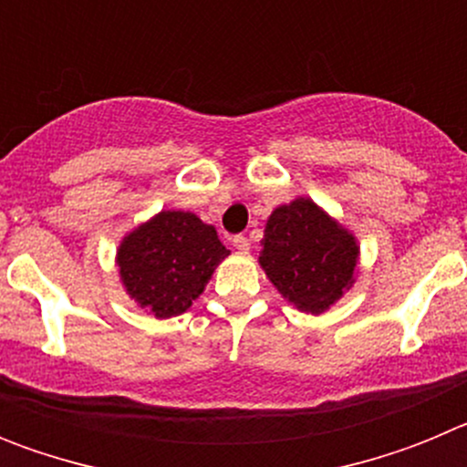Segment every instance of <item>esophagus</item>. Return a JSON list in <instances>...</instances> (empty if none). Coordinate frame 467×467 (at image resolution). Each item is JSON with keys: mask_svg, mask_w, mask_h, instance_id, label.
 Returning <instances> with one entry per match:
<instances>
[{"mask_svg": "<svg viewBox=\"0 0 467 467\" xmlns=\"http://www.w3.org/2000/svg\"><path fill=\"white\" fill-rule=\"evenodd\" d=\"M234 247L241 250V253H247V250H250V241H247L245 236H234Z\"/></svg>", "mask_w": 467, "mask_h": 467, "instance_id": "esophagus-1", "label": "esophagus"}]
</instances>
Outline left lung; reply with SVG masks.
Listing matches in <instances>:
<instances>
[{"label": "left lung", "mask_w": 467, "mask_h": 467, "mask_svg": "<svg viewBox=\"0 0 467 467\" xmlns=\"http://www.w3.org/2000/svg\"><path fill=\"white\" fill-rule=\"evenodd\" d=\"M262 245V269L299 311L316 316L327 311L353 285L360 247L353 234L311 198H296L275 208L264 229Z\"/></svg>", "instance_id": "left-lung-1"}]
</instances>
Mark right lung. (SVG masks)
<instances>
[{"mask_svg": "<svg viewBox=\"0 0 467 467\" xmlns=\"http://www.w3.org/2000/svg\"><path fill=\"white\" fill-rule=\"evenodd\" d=\"M226 254L214 226L193 213L163 210L123 238L117 264L123 287L140 306L172 317L192 306Z\"/></svg>", "mask_w": 467, "mask_h": 467, "instance_id": "obj_1", "label": "right lung"}]
</instances>
